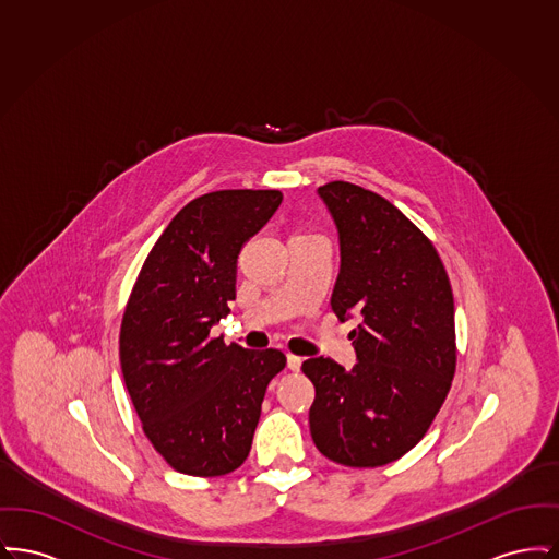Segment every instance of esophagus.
Segmentation results:
<instances>
[{
	"label": "esophagus",
	"instance_id": "obj_1",
	"mask_svg": "<svg viewBox=\"0 0 559 559\" xmlns=\"http://www.w3.org/2000/svg\"><path fill=\"white\" fill-rule=\"evenodd\" d=\"M301 362H304V358H299V356H295V354H287V367H289L292 371H299V369H301Z\"/></svg>",
	"mask_w": 559,
	"mask_h": 559
}]
</instances>
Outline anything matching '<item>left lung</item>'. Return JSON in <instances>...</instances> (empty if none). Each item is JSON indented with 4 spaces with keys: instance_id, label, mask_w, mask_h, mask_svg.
<instances>
[{
    "instance_id": "8db88e82",
    "label": "left lung",
    "mask_w": 559,
    "mask_h": 559,
    "mask_svg": "<svg viewBox=\"0 0 559 559\" xmlns=\"http://www.w3.org/2000/svg\"><path fill=\"white\" fill-rule=\"evenodd\" d=\"M340 233L333 312L358 314V362L308 358L310 433L326 459L381 467L411 451L449 396L456 369L451 281L431 240L388 199L349 182L319 188Z\"/></svg>"
}]
</instances>
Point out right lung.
Segmentation results:
<instances>
[{
    "mask_svg": "<svg viewBox=\"0 0 559 559\" xmlns=\"http://www.w3.org/2000/svg\"><path fill=\"white\" fill-rule=\"evenodd\" d=\"M281 190H215L167 224L135 278L119 333L126 388L142 429L176 472L215 478L251 451L281 349H245L212 326L237 297L240 249L264 228Z\"/></svg>",
    "mask_w": 559,
    "mask_h": 559,
    "instance_id": "obj_1",
    "label": "right lung"
}]
</instances>
